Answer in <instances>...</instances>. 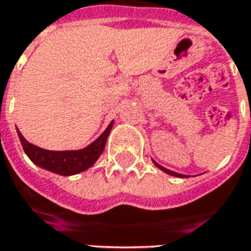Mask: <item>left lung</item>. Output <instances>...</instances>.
<instances>
[{"label": "left lung", "mask_w": 251, "mask_h": 251, "mask_svg": "<svg viewBox=\"0 0 251 251\" xmlns=\"http://www.w3.org/2000/svg\"><path fill=\"white\" fill-rule=\"evenodd\" d=\"M153 164L157 167V169H160L163 173H166V174H169V176H176V178H189V176H185V174H179V173H176V171H171V170H167L166 167H163L160 166L159 163H156V161L153 160Z\"/></svg>", "instance_id": "left-lung-1"}]
</instances>
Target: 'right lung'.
I'll return each instance as SVG.
<instances>
[{"mask_svg": "<svg viewBox=\"0 0 251 251\" xmlns=\"http://www.w3.org/2000/svg\"><path fill=\"white\" fill-rule=\"evenodd\" d=\"M113 123L114 122H110L107 128L92 144L77 151H47V149L30 144L27 139L20 134L19 129L16 128V131H18L20 144L23 146V151L35 166L59 174V176H69L82 173L95 164V161L98 160L99 156L105 149L106 141L112 131Z\"/></svg>", "mask_w": 251, "mask_h": 251, "instance_id": "right-lung-1", "label": "right lung"}]
</instances>
